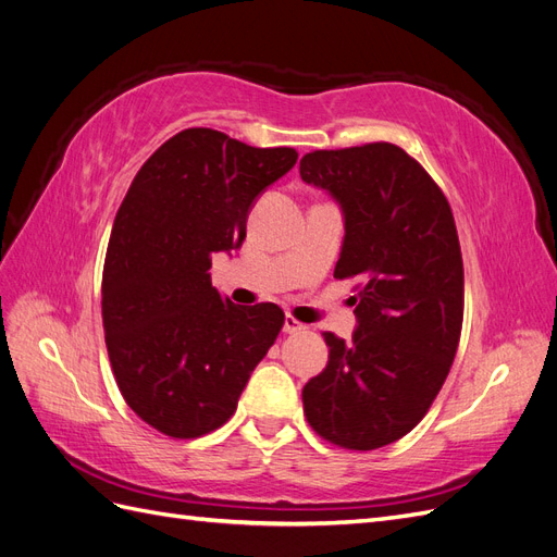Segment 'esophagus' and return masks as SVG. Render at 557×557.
Masks as SVG:
<instances>
[{
    "mask_svg": "<svg viewBox=\"0 0 557 557\" xmlns=\"http://www.w3.org/2000/svg\"><path fill=\"white\" fill-rule=\"evenodd\" d=\"M307 330H309V327H307L305 323H299V320H297L295 315L288 313V315L283 318V332H285V334H299V332H307Z\"/></svg>",
    "mask_w": 557,
    "mask_h": 557,
    "instance_id": "1",
    "label": "esophagus"
}]
</instances>
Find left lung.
Returning <instances> with one entry per match:
<instances>
[{"label": "left lung", "mask_w": 557, "mask_h": 557, "mask_svg": "<svg viewBox=\"0 0 557 557\" xmlns=\"http://www.w3.org/2000/svg\"><path fill=\"white\" fill-rule=\"evenodd\" d=\"M299 174L342 207L334 278H360L352 339L323 334L330 360L301 401L323 440L374 450L423 420L450 372L465 311L458 230L440 185L395 144L313 150Z\"/></svg>", "instance_id": "1"}]
</instances>
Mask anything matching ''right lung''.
Masks as SVG:
<instances>
[{
	"instance_id": "1",
	"label": "right lung",
	"mask_w": 557,
	"mask_h": 557,
	"mask_svg": "<svg viewBox=\"0 0 557 557\" xmlns=\"http://www.w3.org/2000/svg\"><path fill=\"white\" fill-rule=\"evenodd\" d=\"M295 162V148L190 127L144 162L115 213L102 274L109 360L127 407L166 436L227 423L276 342L283 311L232 305L209 269L213 252L244 244L252 201Z\"/></svg>"
}]
</instances>
